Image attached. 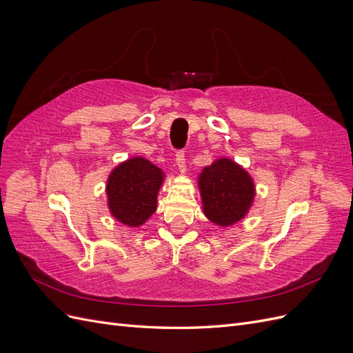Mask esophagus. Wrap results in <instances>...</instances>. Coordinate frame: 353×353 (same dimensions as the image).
<instances>
[{"mask_svg": "<svg viewBox=\"0 0 353 353\" xmlns=\"http://www.w3.org/2000/svg\"><path fill=\"white\" fill-rule=\"evenodd\" d=\"M175 163L179 169V172H185V153L184 152H176Z\"/></svg>", "mask_w": 353, "mask_h": 353, "instance_id": "1", "label": "esophagus"}]
</instances>
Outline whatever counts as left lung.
<instances>
[{"label": "left lung", "instance_id": "obj_1", "mask_svg": "<svg viewBox=\"0 0 353 353\" xmlns=\"http://www.w3.org/2000/svg\"><path fill=\"white\" fill-rule=\"evenodd\" d=\"M203 212L216 225L228 227L245 216L254 197L250 175L230 159H219L199 176Z\"/></svg>", "mask_w": 353, "mask_h": 353}]
</instances>
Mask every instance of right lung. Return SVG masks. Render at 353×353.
<instances>
[{
	"instance_id": "add662e5",
	"label": "right lung",
	"mask_w": 353,
	"mask_h": 353,
	"mask_svg": "<svg viewBox=\"0 0 353 353\" xmlns=\"http://www.w3.org/2000/svg\"><path fill=\"white\" fill-rule=\"evenodd\" d=\"M162 181V170L143 157L114 168L105 188L112 215L128 227L143 225L156 212Z\"/></svg>"
}]
</instances>
